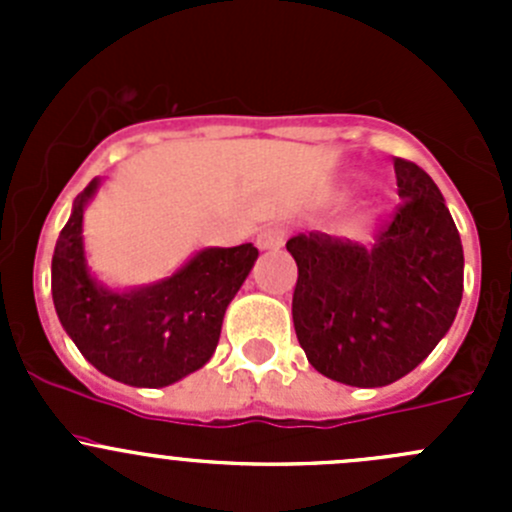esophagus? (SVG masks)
Instances as JSON below:
<instances>
[{
    "instance_id": "34e87169",
    "label": "esophagus",
    "mask_w": 512,
    "mask_h": 512,
    "mask_svg": "<svg viewBox=\"0 0 512 512\" xmlns=\"http://www.w3.org/2000/svg\"><path fill=\"white\" fill-rule=\"evenodd\" d=\"M287 232L282 227H265V230L257 235V247L260 250H277V247L285 245Z\"/></svg>"
}]
</instances>
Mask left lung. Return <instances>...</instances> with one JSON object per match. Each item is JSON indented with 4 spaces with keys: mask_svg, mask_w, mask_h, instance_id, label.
<instances>
[{
    "mask_svg": "<svg viewBox=\"0 0 512 512\" xmlns=\"http://www.w3.org/2000/svg\"><path fill=\"white\" fill-rule=\"evenodd\" d=\"M399 208L364 247L349 237L299 232L292 319L319 374L361 389L414 371L456 319L463 245L431 175L394 158Z\"/></svg>",
    "mask_w": 512,
    "mask_h": 512,
    "instance_id": "1",
    "label": "left lung"
}]
</instances>
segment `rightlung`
<instances>
[{
    "label": "right lung",
    "instance_id": "add662e5",
    "mask_svg": "<svg viewBox=\"0 0 512 512\" xmlns=\"http://www.w3.org/2000/svg\"><path fill=\"white\" fill-rule=\"evenodd\" d=\"M98 178L74 200L51 257V297L61 327L101 374L128 386L175 384L218 347L227 304L257 260L252 242L208 247L156 285L116 292L91 277L84 257V208Z\"/></svg>",
    "mask_w": 512,
    "mask_h": 512
}]
</instances>
